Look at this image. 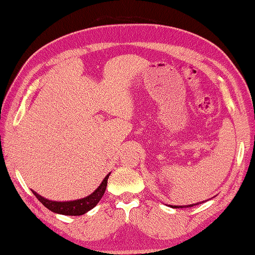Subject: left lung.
<instances>
[{"instance_id": "left-lung-1", "label": "left lung", "mask_w": 255, "mask_h": 255, "mask_svg": "<svg viewBox=\"0 0 255 255\" xmlns=\"http://www.w3.org/2000/svg\"><path fill=\"white\" fill-rule=\"evenodd\" d=\"M205 202V200H204ZM204 202H200V203H196V204H191V205H184V206H173V205H169L170 207L172 208H188V207H193V206H196V205H199V204H203Z\"/></svg>"}]
</instances>
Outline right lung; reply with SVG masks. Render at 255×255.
I'll return each mask as SVG.
<instances>
[{
	"instance_id": "right-lung-1",
	"label": "right lung",
	"mask_w": 255,
	"mask_h": 255,
	"mask_svg": "<svg viewBox=\"0 0 255 255\" xmlns=\"http://www.w3.org/2000/svg\"><path fill=\"white\" fill-rule=\"evenodd\" d=\"M111 175V172L104 177V180L100 184V186L97 187L95 191L90 194L89 196L84 198L75 199V200H69V202H57V200H50L45 197H42L41 195L37 194L35 191H32L35 196L38 198V200L47 207L52 213L66 215V216H81L88 213L89 210L93 209L95 206L99 204L103 195L105 193V189L107 186V180L108 176Z\"/></svg>"
}]
</instances>
